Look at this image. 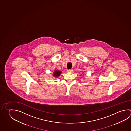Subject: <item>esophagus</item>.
<instances>
[{
	"instance_id": "obj_1",
	"label": "esophagus",
	"mask_w": 131,
	"mask_h": 131,
	"mask_svg": "<svg viewBox=\"0 0 131 131\" xmlns=\"http://www.w3.org/2000/svg\"><path fill=\"white\" fill-rule=\"evenodd\" d=\"M72 71V70L71 69V70H67V72L68 73H71Z\"/></svg>"
}]
</instances>
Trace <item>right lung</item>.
Listing matches in <instances>:
<instances>
[{
  "label": "right lung",
  "instance_id": "1",
  "mask_svg": "<svg viewBox=\"0 0 131 131\" xmlns=\"http://www.w3.org/2000/svg\"><path fill=\"white\" fill-rule=\"evenodd\" d=\"M62 73L61 71H59V70H55L54 72H53V74H52V76L54 77V79H56L57 78H58L60 76V74Z\"/></svg>",
  "mask_w": 131,
  "mask_h": 131
}]
</instances>
